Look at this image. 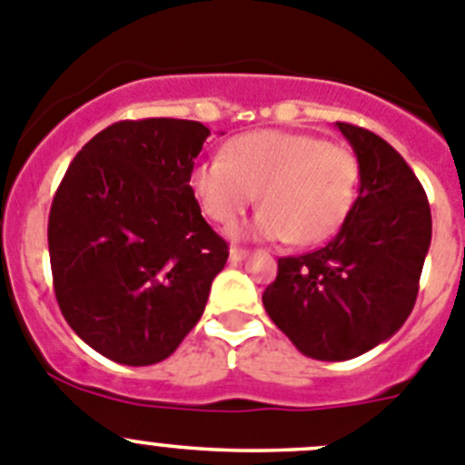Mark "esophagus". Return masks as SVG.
I'll return each mask as SVG.
<instances>
[{
	"label": "esophagus",
	"instance_id": "esophagus-1",
	"mask_svg": "<svg viewBox=\"0 0 465 465\" xmlns=\"http://www.w3.org/2000/svg\"><path fill=\"white\" fill-rule=\"evenodd\" d=\"M248 257V250L245 248H238V245H233L232 250H229V259H232V262H241V259H245Z\"/></svg>",
	"mask_w": 465,
	"mask_h": 465
}]
</instances>
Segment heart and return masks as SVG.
Listing matches in <instances>:
<instances>
[{
  "mask_svg": "<svg viewBox=\"0 0 465 465\" xmlns=\"http://www.w3.org/2000/svg\"><path fill=\"white\" fill-rule=\"evenodd\" d=\"M190 190L203 215L229 229L254 203V233L312 245L331 238L354 211L361 190V164L345 145L312 134H241L223 154L199 162Z\"/></svg>",
  "mask_w": 465,
  "mask_h": 465,
  "instance_id": "b5f03b06",
  "label": "heart"
}]
</instances>
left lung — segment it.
<instances>
[{"instance_id":"left-lung-1","label":"left lung","mask_w":465,"mask_h":465,"mask_svg":"<svg viewBox=\"0 0 465 465\" xmlns=\"http://www.w3.org/2000/svg\"><path fill=\"white\" fill-rule=\"evenodd\" d=\"M361 164V190L336 238L280 257L263 308L299 352L345 361L399 331L415 308L430 245L426 192L378 134L336 123Z\"/></svg>"}]
</instances>
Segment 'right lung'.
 Here are the masks:
<instances>
[{"label":"right lung","mask_w":465,"mask_h":465,"mask_svg":"<svg viewBox=\"0 0 465 465\" xmlns=\"http://www.w3.org/2000/svg\"><path fill=\"white\" fill-rule=\"evenodd\" d=\"M208 136L194 120H120L83 145L53 196L55 299L106 359L162 361L203 315L229 257L190 190Z\"/></svg>","instance_id":"right-lung-1"}]
</instances>
